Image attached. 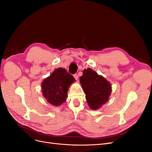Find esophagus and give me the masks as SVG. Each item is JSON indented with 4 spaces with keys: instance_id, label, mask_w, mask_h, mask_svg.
Returning a JSON list of instances; mask_svg holds the SVG:
<instances>
[{
    "instance_id": "obj_1",
    "label": "esophagus",
    "mask_w": 152,
    "mask_h": 152,
    "mask_svg": "<svg viewBox=\"0 0 152 152\" xmlns=\"http://www.w3.org/2000/svg\"><path fill=\"white\" fill-rule=\"evenodd\" d=\"M73 77H74V78H75L76 80H77L78 79H79V77H78V75L76 74V73H75V74H73Z\"/></svg>"
}]
</instances>
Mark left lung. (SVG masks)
<instances>
[{
    "label": "left lung",
    "instance_id": "8db88e82",
    "mask_svg": "<svg viewBox=\"0 0 152 152\" xmlns=\"http://www.w3.org/2000/svg\"><path fill=\"white\" fill-rule=\"evenodd\" d=\"M80 82L86 94L87 102L91 109H98L108 100L112 92L111 84L91 68L83 71Z\"/></svg>",
    "mask_w": 152,
    "mask_h": 152
}]
</instances>
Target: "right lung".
Here are the masks:
<instances>
[{
	"label": "right lung",
	"mask_w": 152,
	"mask_h": 152,
	"mask_svg": "<svg viewBox=\"0 0 152 152\" xmlns=\"http://www.w3.org/2000/svg\"><path fill=\"white\" fill-rule=\"evenodd\" d=\"M74 81V77L65 69H56L42 82V91L44 98L54 106L61 104L66 99L69 86Z\"/></svg>",
	"instance_id": "add662e5"
}]
</instances>
